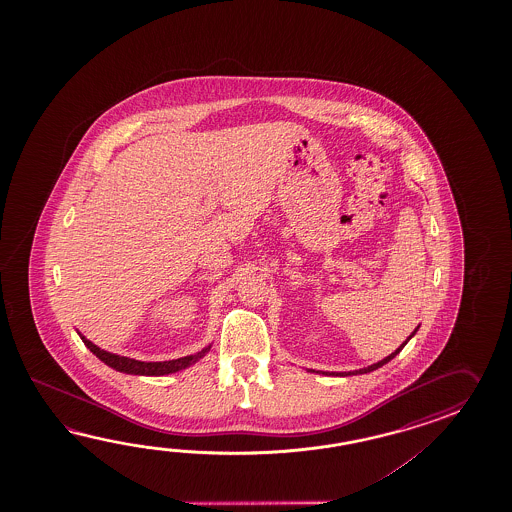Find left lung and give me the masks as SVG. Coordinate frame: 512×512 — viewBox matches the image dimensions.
<instances>
[{"mask_svg": "<svg viewBox=\"0 0 512 512\" xmlns=\"http://www.w3.org/2000/svg\"><path fill=\"white\" fill-rule=\"evenodd\" d=\"M417 329H419V326L415 327L414 331H412V335L406 338L403 344H401L399 348L395 349L393 353H390L388 357H384V359L379 360V362L371 364V366H368V368H360V370L355 371H340V373H335V371H333V373H329V375H340V377H348V375H360V373H370V371L377 370V368H381V366H384V364H388V362H390V360H392L393 357H395V355H399V351H401V349H403L404 346H406V342H408L410 338L414 337L415 333H417ZM316 373H320V371H316Z\"/></svg>", "mask_w": 512, "mask_h": 512, "instance_id": "left-lung-1", "label": "left lung"}]
</instances>
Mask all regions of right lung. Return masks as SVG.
Wrapping results in <instances>:
<instances>
[{"label":"right lung","instance_id":"obj_1","mask_svg":"<svg viewBox=\"0 0 512 512\" xmlns=\"http://www.w3.org/2000/svg\"><path fill=\"white\" fill-rule=\"evenodd\" d=\"M77 333L80 335V338H82V342L86 344L87 349H89L95 357L102 360L106 366H109V368L120 371V373L144 375V377H163V375H170V373H175V371L186 370L188 366L196 364L197 360L203 359L208 351H210V346H212V344H208L207 348L197 351L194 355L181 357V359L146 362V360L130 359V357H124V355H117V353H111V351H106V349L98 348L97 344H93L91 340H87L78 329Z\"/></svg>","mask_w":512,"mask_h":512}]
</instances>
